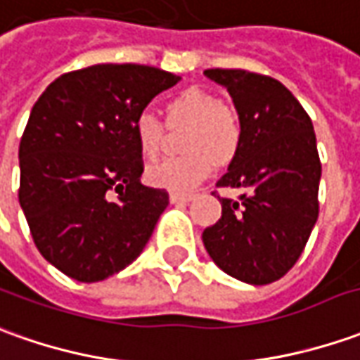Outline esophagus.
Wrapping results in <instances>:
<instances>
[{"mask_svg": "<svg viewBox=\"0 0 360 360\" xmlns=\"http://www.w3.org/2000/svg\"><path fill=\"white\" fill-rule=\"evenodd\" d=\"M195 199V195L193 193H171L169 200L171 202H175V205H181V202H189V200Z\"/></svg>", "mask_w": 360, "mask_h": 360, "instance_id": "obj_1", "label": "esophagus"}]
</instances>
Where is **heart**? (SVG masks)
Here are the masks:
<instances>
[{
    "instance_id": "1",
    "label": "heart",
    "mask_w": 360,
    "mask_h": 360,
    "mask_svg": "<svg viewBox=\"0 0 360 360\" xmlns=\"http://www.w3.org/2000/svg\"><path fill=\"white\" fill-rule=\"evenodd\" d=\"M169 124H191L185 158H169L151 163L146 171L149 185L160 189L185 193L195 189L211 175L214 160H232L240 148L242 124L238 114L221 104L219 98L191 88L171 98L167 104ZM134 134L139 153L155 158L161 146L163 124L151 112H141L134 122Z\"/></svg>"
}]
</instances>
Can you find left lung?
Segmentation results:
<instances>
[{
	"instance_id": "1",
	"label": "left lung",
	"mask_w": 360,
	"mask_h": 360,
	"mask_svg": "<svg viewBox=\"0 0 360 360\" xmlns=\"http://www.w3.org/2000/svg\"><path fill=\"white\" fill-rule=\"evenodd\" d=\"M205 75L226 86L242 124L240 148L217 187H240L244 195L219 197L221 219L205 229L202 242L222 272L254 285L272 283L300 260L319 217L314 124L276 78L240 68Z\"/></svg>"
}]
</instances>
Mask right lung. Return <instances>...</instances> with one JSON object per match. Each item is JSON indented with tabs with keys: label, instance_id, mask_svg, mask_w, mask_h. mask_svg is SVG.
Here are the masks:
<instances>
[{
	"label": "right lung",
	"instance_id": "1",
	"mask_svg": "<svg viewBox=\"0 0 360 360\" xmlns=\"http://www.w3.org/2000/svg\"><path fill=\"white\" fill-rule=\"evenodd\" d=\"M181 80L146 65L65 72L39 96L19 143V202L33 242L78 282H100L138 258L169 193L139 183L134 122Z\"/></svg>",
	"mask_w": 360,
	"mask_h": 360
}]
</instances>
